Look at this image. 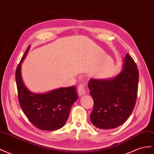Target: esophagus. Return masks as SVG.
I'll list each match as a JSON object with an SVG mask.
<instances>
[{
  "label": "esophagus",
  "instance_id": "1",
  "mask_svg": "<svg viewBox=\"0 0 154 154\" xmlns=\"http://www.w3.org/2000/svg\"><path fill=\"white\" fill-rule=\"evenodd\" d=\"M78 95L80 96H82L85 94V88L84 85L82 84V83H80V84L78 85Z\"/></svg>",
  "mask_w": 154,
  "mask_h": 154
}]
</instances>
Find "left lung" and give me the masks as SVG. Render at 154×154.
<instances>
[{
	"label": "left lung",
	"instance_id": "obj_1",
	"mask_svg": "<svg viewBox=\"0 0 154 154\" xmlns=\"http://www.w3.org/2000/svg\"><path fill=\"white\" fill-rule=\"evenodd\" d=\"M124 62L122 71L113 79L88 81L89 94L94 100L90 118L92 123L100 129L119 127L129 118L136 105L139 71L128 53Z\"/></svg>",
	"mask_w": 154,
	"mask_h": 154
}]
</instances>
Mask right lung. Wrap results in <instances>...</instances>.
Segmentation results:
<instances>
[{"label":"right lung","instance_id":"right-lung-1","mask_svg":"<svg viewBox=\"0 0 154 154\" xmlns=\"http://www.w3.org/2000/svg\"><path fill=\"white\" fill-rule=\"evenodd\" d=\"M26 49L18 65L15 79L18 99L22 111L30 122L42 130L61 128L66 123L74 102L78 99L76 88H59L44 94H35L27 89L21 77V63L28 52Z\"/></svg>","mask_w":154,"mask_h":154}]
</instances>
